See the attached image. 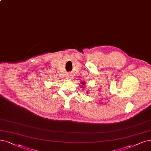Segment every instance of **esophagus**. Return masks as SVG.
<instances>
[{
  "label": "esophagus",
  "mask_w": 151,
  "mask_h": 151,
  "mask_svg": "<svg viewBox=\"0 0 151 151\" xmlns=\"http://www.w3.org/2000/svg\"><path fill=\"white\" fill-rule=\"evenodd\" d=\"M71 75H69V74H68V75H67V76H66V79H68V80H71Z\"/></svg>",
  "instance_id": "34e87169"
}]
</instances>
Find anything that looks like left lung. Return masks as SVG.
I'll return each instance as SVG.
<instances>
[{"label":"left lung","instance_id":"obj_1","mask_svg":"<svg viewBox=\"0 0 151 151\" xmlns=\"http://www.w3.org/2000/svg\"><path fill=\"white\" fill-rule=\"evenodd\" d=\"M81 84L82 85H85V83L83 81V82H81Z\"/></svg>","mask_w":151,"mask_h":151}]
</instances>
